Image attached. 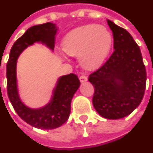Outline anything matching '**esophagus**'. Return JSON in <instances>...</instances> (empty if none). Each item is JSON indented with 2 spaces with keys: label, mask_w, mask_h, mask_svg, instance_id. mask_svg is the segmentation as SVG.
I'll return each mask as SVG.
<instances>
[{
  "label": "esophagus",
  "mask_w": 153,
  "mask_h": 153,
  "mask_svg": "<svg viewBox=\"0 0 153 153\" xmlns=\"http://www.w3.org/2000/svg\"><path fill=\"white\" fill-rule=\"evenodd\" d=\"M79 80L81 83H84V82H86L88 80V78L86 75H84V74H82V75H80L79 76Z\"/></svg>",
  "instance_id": "1"
}]
</instances>
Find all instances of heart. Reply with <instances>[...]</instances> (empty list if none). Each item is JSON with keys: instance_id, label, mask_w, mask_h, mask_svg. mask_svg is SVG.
<instances>
[{"instance_id": "obj_1", "label": "heart", "mask_w": 153, "mask_h": 153, "mask_svg": "<svg viewBox=\"0 0 153 153\" xmlns=\"http://www.w3.org/2000/svg\"><path fill=\"white\" fill-rule=\"evenodd\" d=\"M113 36L102 25H87L69 32L62 41L63 50L72 56H79L81 65L92 69L100 65L109 54Z\"/></svg>"}]
</instances>
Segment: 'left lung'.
<instances>
[{
  "mask_svg": "<svg viewBox=\"0 0 153 153\" xmlns=\"http://www.w3.org/2000/svg\"><path fill=\"white\" fill-rule=\"evenodd\" d=\"M114 51L105 64L88 77L94 88L93 104L108 119L128 116L138 107L146 88L147 74L139 46L125 29L108 20Z\"/></svg>",
  "mask_w": 153,
  "mask_h": 153,
  "instance_id": "1",
  "label": "left lung"
}]
</instances>
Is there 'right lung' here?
<instances>
[{
  "mask_svg": "<svg viewBox=\"0 0 153 153\" xmlns=\"http://www.w3.org/2000/svg\"><path fill=\"white\" fill-rule=\"evenodd\" d=\"M56 30L55 25L51 22L29 28L14 43L6 65L7 94L14 109L21 119L39 129L56 128L68 120L70 114L71 100L79 87V79L74 74L60 77L54 88L51 102L40 108H30L21 102L18 94L16 61L21 52L36 42L45 44L53 51Z\"/></svg>",
  "mask_w": 153,
  "mask_h": 153,
  "instance_id": "obj_1",
  "label": "right lung"
}]
</instances>
